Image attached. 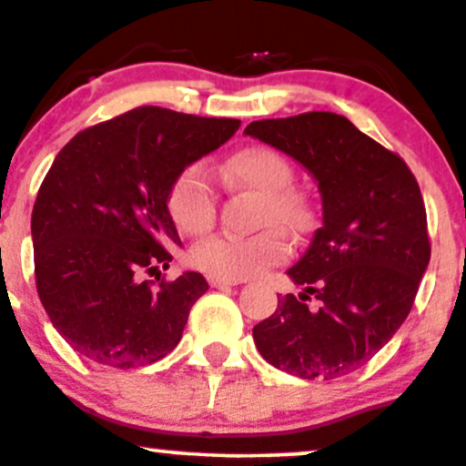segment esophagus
<instances>
[{
	"label": "esophagus",
	"mask_w": 466,
	"mask_h": 466,
	"mask_svg": "<svg viewBox=\"0 0 466 466\" xmlns=\"http://www.w3.org/2000/svg\"><path fill=\"white\" fill-rule=\"evenodd\" d=\"M208 282H210V287L215 289H226V287H234L238 285V280H223V278H208Z\"/></svg>",
	"instance_id": "34e87169"
}]
</instances>
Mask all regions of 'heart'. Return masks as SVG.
Returning <instances> with one entry per match:
<instances>
[{
    "label": "heart",
    "instance_id": "b5f03b06",
    "mask_svg": "<svg viewBox=\"0 0 466 466\" xmlns=\"http://www.w3.org/2000/svg\"><path fill=\"white\" fill-rule=\"evenodd\" d=\"M226 177L263 195L260 226H276L285 234H300L311 223V208L300 192L291 190L293 168L280 153L269 147H245L226 162ZM170 221L186 237H201L215 223V192L199 166L184 168L166 192ZM289 254L287 240L277 229L256 237L217 234L190 251V263L203 274L223 280H243L267 267L282 263Z\"/></svg>",
    "mask_w": 466,
    "mask_h": 466
}]
</instances>
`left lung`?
Instances as JSON below:
<instances>
[{"mask_svg":"<svg viewBox=\"0 0 466 466\" xmlns=\"http://www.w3.org/2000/svg\"><path fill=\"white\" fill-rule=\"evenodd\" d=\"M245 136L300 162L322 195V226L287 271L304 291L278 298L254 326L256 349L300 379L344 377L392 339L430 265L419 181L397 153L330 111L256 120ZM311 297L319 307L309 309Z\"/></svg>","mask_w":466,"mask_h":466,"instance_id":"obj_1","label":"left lung"}]
</instances>
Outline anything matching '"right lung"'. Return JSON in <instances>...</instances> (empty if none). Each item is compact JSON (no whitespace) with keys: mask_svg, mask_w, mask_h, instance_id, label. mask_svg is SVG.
<instances>
[{"mask_svg":"<svg viewBox=\"0 0 466 466\" xmlns=\"http://www.w3.org/2000/svg\"><path fill=\"white\" fill-rule=\"evenodd\" d=\"M238 127L137 106L76 133L56 155L32 208L35 278L50 322L78 355L127 370L179 344L208 282L197 271L159 278L173 260L166 248L181 245L166 192Z\"/></svg>","mask_w":466,"mask_h":466,"instance_id":"1","label":"right lung"}]
</instances>
